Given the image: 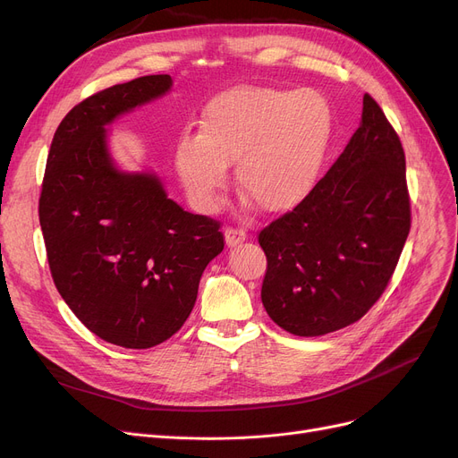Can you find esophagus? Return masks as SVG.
Returning a JSON list of instances; mask_svg holds the SVG:
<instances>
[{"label":"esophagus","instance_id":"34e87169","mask_svg":"<svg viewBox=\"0 0 458 458\" xmlns=\"http://www.w3.org/2000/svg\"><path fill=\"white\" fill-rule=\"evenodd\" d=\"M225 239H226V245H228V247H235V245L245 242V239H247V232L242 230V228L228 226V228L225 230Z\"/></svg>","mask_w":458,"mask_h":458}]
</instances>
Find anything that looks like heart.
I'll use <instances>...</instances> for the list:
<instances>
[{
  "instance_id": "b5f03b06",
  "label": "heart",
  "mask_w": 458,
  "mask_h": 458,
  "mask_svg": "<svg viewBox=\"0 0 458 458\" xmlns=\"http://www.w3.org/2000/svg\"><path fill=\"white\" fill-rule=\"evenodd\" d=\"M332 131V111L316 90L237 87L206 106L200 131L176 144V168L197 209L211 211L235 180L267 211L297 206L314 185Z\"/></svg>"
}]
</instances>
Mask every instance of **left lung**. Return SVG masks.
<instances>
[{"label": "left lung", "mask_w": 458, "mask_h": 458, "mask_svg": "<svg viewBox=\"0 0 458 458\" xmlns=\"http://www.w3.org/2000/svg\"><path fill=\"white\" fill-rule=\"evenodd\" d=\"M412 211L401 139L364 94L362 124L304 200L258 235L267 256L261 302L295 335H323L364 318L386 290Z\"/></svg>", "instance_id": "left-lung-1"}]
</instances>
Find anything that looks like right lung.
Listing matches in <instances>:
<instances>
[{
    "instance_id": "obj_1",
    "label": "right lung",
    "mask_w": 458,
    "mask_h": 458,
    "mask_svg": "<svg viewBox=\"0 0 458 458\" xmlns=\"http://www.w3.org/2000/svg\"><path fill=\"white\" fill-rule=\"evenodd\" d=\"M168 74L113 85L72 107L47 154L38 219L57 292L98 338L150 349L195 306L221 223L183 211L152 174L118 173L106 126L171 89Z\"/></svg>"
}]
</instances>
